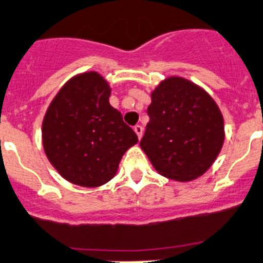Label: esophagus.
I'll return each mask as SVG.
<instances>
[{"label": "esophagus", "mask_w": 263, "mask_h": 263, "mask_svg": "<svg viewBox=\"0 0 263 263\" xmlns=\"http://www.w3.org/2000/svg\"><path fill=\"white\" fill-rule=\"evenodd\" d=\"M134 132H136V134L138 136V138L141 139L142 136H143V127H142L141 125H136V126H134Z\"/></svg>", "instance_id": "esophagus-1"}]
</instances>
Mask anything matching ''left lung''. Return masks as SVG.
I'll return each mask as SVG.
<instances>
[{"mask_svg":"<svg viewBox=\"0 0 263 263\" xmlns=\"http://www.w3.org/2000/svg\"><path fill=\"white\" fill-rule=\"evenodd\" d=\"M141 147L160 175L189 181L211 167L224 141V122L211 96L184 78H168L151 93Z\"/></svg>","mask_w":263,"mask_h":263,"instance_id":"left-lung-1","label":"left lung"}]
</instances>
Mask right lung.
I'll return each instance as SVG.
<instances>
[{
	"label": "right lung",
	"mask_w": 263,
	"mask_h": 263,
	"mask_svg": "<svg viewBox=\"0 0 263 263\" xmlns=\"http://www.w3.org/2000/svg\"><path fill=\"white\" fill-rule=\"evenodd\" d=\"M110 88L95 71L71 78L43 121V144L60 175L79 186L105 184L122 155L138 142L122 115L109 104Z\"/></svg>",
	"instance_id": "obj_1"
}]
</instances>
